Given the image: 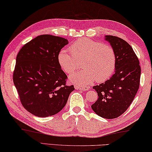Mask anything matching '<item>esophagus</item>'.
<instances>
[{"instance_id": "1", "label": "esophagus", "mask_w": 152, "mask_h": 152, "mask_svg": "<svg viewBox=\"0 0 152 152\" xmlns=\"http://www.w3.org/2000/svg\"><path fill=\"white\" fill-rule=\"evenodd\" d=\"M75 88L76 89H79L81 91H88L89 89L88 87H83V86H75Z\"/></svg>"}]
</instances>
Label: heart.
Listing matches in <instances>:
<instances>
[{
  "instance_id": "heart-1",
  "label": "heart",
  "mask_w": 152,
  "mask_h": 152,
  "mask_svg": "<svg viewBox=\"0 0 152 152\" xmlns=\"http://www.w3.org/2000/svg\"><path fill=\"white\" fill-rule=\"evenodd\" d=\"M69 52L61 50L57 59L59 66L66 73L76 70L81 62L83 69L69 76L72 83L87 86L95 79L102 82L110 77L115 69L116 53L108 44L83 38L73 42Z\"/></svg>"
}]
</instances>
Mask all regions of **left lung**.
Returning <instances> with one entry per match:
<instances>
[{"instance_id": "obj_1", "label": "left lung", "mask_w": 152, "mask_h": 152, "mask_svg": "<svg viewBox=\"0 0 152 152\" xmlns=\"http://www.w3.org/2000/svg\"><path fill=\"white\" fill-rule=\"evenodd\" d=\"M116 53L115 71L104 83L93 87L98 98L91 105L94 113L101 117L115 118L127 110L137 92L141 77L139 61L133 50L124 39L105 36Z\"/></svg>"}]
</instances>
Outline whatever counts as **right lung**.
<instances>
[{
    "instance_id": "obj_1",
    "label": "right lung",
    "mask_w": 152,
    "mask_h": 152,
    "mask_svg": "<svg viewBox=\"0 0 152 152\" xmlns=\"http://www.w3.org/2000/svg\"><path fill=\"white\" fill-rule=\"evenodd\" d=\"M66 39L41 35L22 47L16 58L13 82L22 105L38 117L59 113L75 88L66 85V75L58 63V54Z\"/></svg>"
}]
</instances>
